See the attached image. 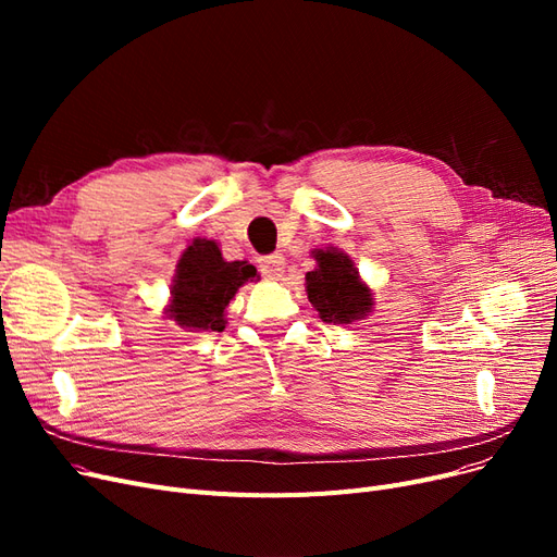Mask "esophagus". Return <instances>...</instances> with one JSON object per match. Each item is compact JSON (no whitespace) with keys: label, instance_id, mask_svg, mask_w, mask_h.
Returning <instances> with one entry per match:
<instances>
[{"label":"esophagus","instance_id":"obj_1","mask_svg":"<svg viewBox=\"0 0 557 557\" xmlns=\"http://www.w3.org/2000/svg\"><path fill=\"white\" fill-rule=\"evenodd\" d=\"M258 262H260V274L264 278H281L283 276L285 258L281 256V252H272V256H264Z\"/></svg>","mask_w":557,"mask_h":557}]
</instances>
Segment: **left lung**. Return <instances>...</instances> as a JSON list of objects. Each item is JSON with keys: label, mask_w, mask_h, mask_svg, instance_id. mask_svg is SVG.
Listing matches in <instances>:
<instances>
[{"label": "left lung", "mask_w": 557, "mask_h": 557, "mask_svg": "<svg viewBox=\"0 0 557 557\" xmlns=\"http://www.w3.org/2000/svg\"><path fill=\"white\" fill-rule=\"evenodd\" d=\"M318 267L307 274V295L325 323H352L372 311V293L344 252L315 250Z\"/></svg>", "instance_id": "1"}]
</instances>
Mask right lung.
<instances>
[{"label":"right lung","instance_id":"1","mask_svg":"<svg viewBox=\"0 0 557 557\" xmlns=\"http://www.w3.org/2000/svg\"><path fill=\"white\" fill-rule=\"evenodd\" d=\"M258 269L246 260L225 262L215 242L195 239L176 264L170 318L190 330H225V307Z\"/></svg>","mask_w":557,"mask_h":557}]
</instances>
